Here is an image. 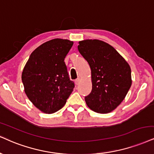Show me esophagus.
<instances>
[{
  "label": "esophagus",
  "mask_w": 154,
  "mask_h": 154,
  "mask_svg": "<svg viewBox=\"0 0 154 154\" xmlns=\"http://www.w3.org/2000/svg\"><path fill=\"white\" fill-rule=\"evenodd\" d=\"M79 83H80V79H75V84L77 85V86H78V85H79Z\"/></svg>",
  "instance_id": "34e87169"
}]
</instances>
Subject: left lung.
<instances>
[{
	"mask_svg": "<svg viewBox=\"0 0 154 154\" xmlns=\"http://www.w3.org/2000/svg\"><path fill=\"white\" fill-rule=\"evenodd\" d=\"M78 49L91 70L92 90L85 97L87 106L100 113L113 111L131 86L129 65L113 46L99 40L80 41Z\"/></svg>",
	"mask_w": 154,
	"mask_h": 154,
	"instance_id": "1",
	"label": "left lung"
}]
</instances>
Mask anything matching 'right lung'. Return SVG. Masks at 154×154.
<instances>
[{"label":"right lung","instance_id":"add662e5","mask_svg":"<svg viewBox=\"0 0 154 154\" xmlns=\"http://www.w3.org/2000/svg\"><path fill=\"white\" fill-rule=\"evenodd\" d=\"M73 44L68 40L47 41L33 51L22 73L28 98L45 113H53L65 105L73 91L64 59Z\"/></svg>","mask_w":154,"mask_h":154}]
</instances>
